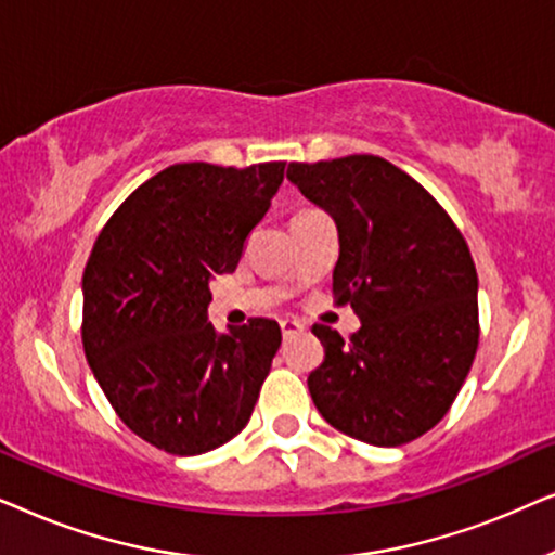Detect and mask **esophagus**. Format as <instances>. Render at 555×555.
Wrapping results in <instances>:
<instances>
[{"label":"esophagus","instance_id":"34e87169","mask_svg":"<svg viewBox=\"0 0 555 555\" xmlns=\"http://www.w3.org/2000/svg\"><path fill=\"white\" fill-rule=\"evenodd\" d=\"M280 328H283V336H291V333L302 331V323L295 321V318H283V321H280Z\"/></svg>","mask_w":555,"mask_h":555}]
</instances>
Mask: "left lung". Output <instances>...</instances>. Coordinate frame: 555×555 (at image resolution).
Returning a JSON list of instances; mask_svg holds the SVG:
<instances>
[{"label": "left lung", "mask_w": 555, "mask_h": 555, "mask_svg": "<svg viewBox=\"0 0 555 555\" xmlns=\"http://www.w3.org/2000/svg\"><path fill=\"white\" fill-rule=\"evenodd\" d=\"M287 179L336 222L333 295L361 321L351 340L313 325L325 348L308 376L313 404L366 444L412 442L447 414L477 351L467 242L435 196L382 156L291 164Z\"/></svg>", "instance_id": "1"}]
</instances>
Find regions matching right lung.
I'll list each match as a JSON object with an SVG mask.
<instances>
[{"instance_id": "add662e5", "label": "right lung", "mask_w": 555, "mask_h": 555, "mask_svg": "<svg viewBox=\"0 0 555 555\" xmlns=\"http://www.w3.org/2000/svg\"><path fill=\"white\" fill-rule=\"evenodd\" d=\"M283 173L285 162L173 164L98 234L82 272V348L120 422L158 450H217L253 416L280 325L253 318L219 333L209 283L237 268Z\"/></svg>"}]
</instances>
